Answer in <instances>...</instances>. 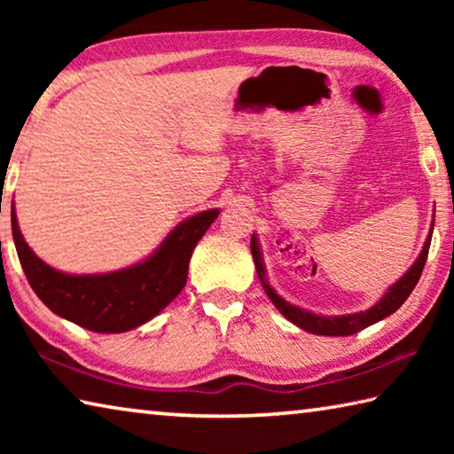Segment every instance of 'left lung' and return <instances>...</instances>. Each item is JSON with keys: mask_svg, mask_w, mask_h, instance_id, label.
I'll return each mask as SVG.
<instances>
[{"mask_svg": "<svg viewBox=\"0 0 454 454\" xmlns=\"http://www.w3.org/2000/svg\"><path fill=\"white\" fill-rule=\"evenodd\" d=\"M430 234H433V228H430ZM430 234L425 242V248H422L420 256L417 258V262L411 266V270L406 272L401 280L388 288V292L380 298L379 304H374L372 309H368L366 312L347 314V317H318V314L306 312L302 309H298V306L284 301V298H280L270 286H268L262 256H260L258 242L254 236H252L250 250H252V256H254L258 278H260V282H262L268 298H270L272 304L292 322V325L301 326L302 330H306V333L320 334V336H350V334L360 333V330L366 326L374 325V322L387 318L388 314H393L395 310H398L404 304V301L411 296L414 286H417V282L422 274V268H425L428 248H430Z\"/></svg>", "mask_w": 454, "mask_h": 454, "instance_id": "left-lung-1", "label": "left lung"}]
</instances>
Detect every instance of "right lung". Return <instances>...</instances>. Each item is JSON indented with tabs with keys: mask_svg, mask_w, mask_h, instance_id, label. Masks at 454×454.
Segmentation results:
<instances>
[{
	"mask_svg": "<svg viewBox=\"0 0 454 454\" xmlns=\"http://www.w3.org/2000/svg\"><path fill=\"white\" fill-rule=\"evenodd\" d=\"M220 210H206L176 226L153 254L124 270L72 276L42 262L20 232L12 210V232L29 286L58 317L94 333H126L164 310L186 286L190 256Z\"/></svg>",
	"mask_w": 454,
	"mask_h": 454,
	"instance_id": "add662e5",
	"label": "right lung"
}]
</instances>
